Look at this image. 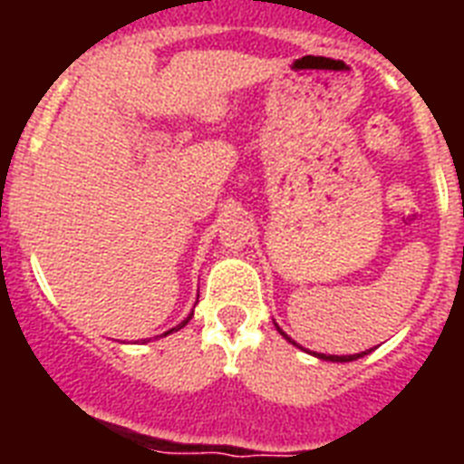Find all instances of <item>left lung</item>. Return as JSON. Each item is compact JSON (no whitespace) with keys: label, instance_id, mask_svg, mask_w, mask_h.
I'll return each mask as SVG.
<instances>
[{"label":"left lung","instance_id":"8db88e82","mask_svg":"<svg viewBox=\"0 0 464 464\" xmlns=\"http://www.w3.org/2000/svg\"><path fill=\"white\" fill-rule=\"evenodd\" d=\"M276 330H279V327H276ZM282 332V330H279ZM284 334V332H282ZM284 337H286V334H284ZM289 339V337H286ZM291 342V339H289ZM294 344H296V342H294ZM366 353V352H363ZM363 353H352V356H324V353H317V359H324V361H356V359H361V356H363Z\"/></svg>","mask_w":464,"mask_h":464}]
</instances>
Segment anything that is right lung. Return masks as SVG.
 <instances>
[{
  "label": "right lung",
  "mask_w": 464,
  "mask_h": 464,
  "mask_svg": "<svg viewBox=\"0 0 464 464\" xmlns=\"http://www.w3.org/2000/svg\"><path fill=\"white\" fill-rule=\"evenodd\" d=\"M189 317H192V315H189ZM189 317H188V320H189ZM188 320H182V323L178 324V327H173V330H180V327H185V324H188ZM173 330H168L166 334H170V332H173Z\"/></svg>",
  "instance_id": "obj_1"
}]
</instances>
